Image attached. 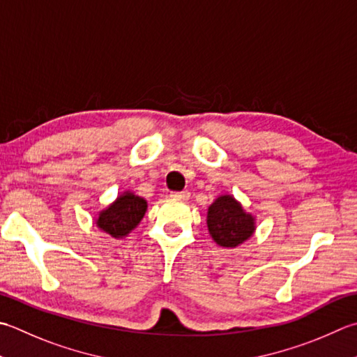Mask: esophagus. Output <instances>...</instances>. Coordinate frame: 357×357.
<instances>
[{
    "label": "esophagus",
    "instance_id": "obj_1",
    "mask_svg": "<svg viewBox=\"0 0 357 357\" xmlns=\"http://www.w3.org/2000/svg\"><path fill=\"white\" fill-rule=\"evenodd\" d=\"M170 197L173 199H178V201H187L188 198H190V193L188 192H173Z\"/></svg>",
    "mask_w": 357,
    "mask_h": 357
}]
</instances>
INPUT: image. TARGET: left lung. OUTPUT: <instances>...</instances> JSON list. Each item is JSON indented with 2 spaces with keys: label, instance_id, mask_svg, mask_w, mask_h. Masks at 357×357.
I'll return each instance as SVG.
<instances>
[{
  "label": "left lung",
  "instance_id": "8db88e82",
  "mask_svg": "<svg viewBox=\"0 0 357 357\" xmlns=\"http://www.w3.org/2000/svg\"><path fill=\"white\" fill-rule=\"evenodd\" d=\"M207 227L216 244L236 248L254 235L255 216L244 212L232 195H221L208 206Z\"/></svg>",
  "mask_w": 357,
  "mask_h": 357
}]
</instances>
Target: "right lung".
Masks as SVG:
<instances>
[{
	"mask_svg": "<svg viewBox=\"0 0 357 357\" xmlns=\"http://www.w3.org/2000/svg\"><path fill=\"white\" fill-rule=\"evenodd\" d=\"M146 212V201L132 192H123L113 204L103 208L97 216L96 225L102 232L113 238L127 236L137 227Z\"/></svg>",
	"mask_w": 357,
	"mask_h": 357,
	"instance_id": "1",
	"label": "right lung"
}]
</instances>
